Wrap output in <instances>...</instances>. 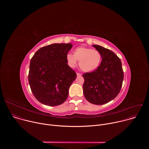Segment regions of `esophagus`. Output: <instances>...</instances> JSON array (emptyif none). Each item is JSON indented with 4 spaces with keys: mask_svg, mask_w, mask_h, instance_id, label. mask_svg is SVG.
<instances>
[{
    "mask_svg": "<svg viewBox=\"0 0 149 149\" xmlns=\"http://www.w3.org/2000/svg\"><path fill=\"white\" fill-rule=\"evenodd\" d=\"M77 77H81V74H80L79 72H77Z\"/></svg>",
    "mask_w": 149,
    "mask_h": 149,
    "instance_id": "obj_1",
    "label": "esophagus"
}]
</instances>
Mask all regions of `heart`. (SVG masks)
Wrapping results in <instances>:
<instances>
[{
  "label": "heart",
  "mask_w": 149,
  "mask_h": 149,
  "mask_svg": "<svg viewBox=\"0 0 149 149\" xmlns=\"http://www.w3.org/2000/svg\"><path fill=\"white\" fill-rule=\"evenodd\" d=\"M101 59L102 56L98 51L86 47L77 48L74 51V55H67V61L70 67H74L77 61H79V68L86 72L95 70L99 67Z\"/></svg>",
  "instance_id": "heart-1"
}]
</instances>
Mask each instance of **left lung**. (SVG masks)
I'll return each mask as SVG.
<instances>
[{
  "label": "left lung",
  "mask_w": 149,
  "mask_h": 149,
  "mask_svg": "<svg viewBox=\"0 0 149 149\" xmlns=\"http://www.w3.org/2000/svg\"><path fill=\"white\" fill-rule=\"evenodd\" d=\"M102 56L100 65L91 72L82 75L83 93L90 102L102 105L114 99L119 94L124 79L120 59L111 50L93 45Z\"/></svg>",
  "instance_id": "left-lung-1"
}]
</instances>
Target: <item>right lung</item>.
I'll return each instance as SVG.
<instances>
[{"label":"right lung","mask_w":149,"mask_h":149,"mask_svg":"<svg viewBox=\"0 0 149 149\" xmlns=\"http://www.w3.org/2000/svg\"><path fill=\"white\" fill-rule=\"evenodd\" d=\"M71 44H53L38 49L31 59L28 81L31 91L40 103L49 106L66 101L69 88L77 77L67 64Z\"/></svg>","instance_id":"obj_1"}]
</instances>
